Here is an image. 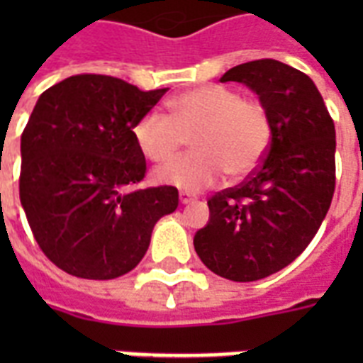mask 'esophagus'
<instances>
[{
  "mask_svg": "<svg viewBox=\"0 0 363 363\" xmlns=\"http://www.w3.org/2000/svg\"><path fill=\"white\" fill-rule=\"evenodd\" d=\"M179 199H181L182 205L194 203V201H196V198H194L192 194H188V192H181V194H179Z\"/></svg>",
  "mask_w": 363,
  "mask_h": 363,
  "instance_id": "1",
  "label": "esophagus"
}]
</instances>
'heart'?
<instances>
[{
  "label": "heart",
  "mask_w": 363,
  "mask_h": 363,
  "mask_svg": "<svg viewBox=\"0 0 363 363\" xmlns=\"http://www.w3.org/2000/svg\"><path fill=\"white\" fill-rule=\"evenodd\" d=\"M167 107L171 115L148 111L131 130L143 156L156 164L171 162L192 135V154L154 173L162 184L198 192L224 173L241 179L258 167L269 148V111L258 98H242L235 88L205 84L171 98Z\"/></svg>",
  "instance_id": "1"
}]
</instances>
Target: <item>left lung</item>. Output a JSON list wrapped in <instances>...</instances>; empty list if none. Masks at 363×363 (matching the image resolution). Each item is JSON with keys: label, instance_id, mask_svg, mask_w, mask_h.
Masks as SVG:
<instances>
[{"label": "left lung", "instance_id": "1", "mask_svg": "<svg viewBox=\"0 0 363 363\" xmlns=\"http://www.w3.org/2000/svg\"><path fill=\"white\" fill-rule=\"evenodd\" d=\"M220 81L258 94L273 135L241 184L209 198L194 247L213 273L250 282L292 264L318 232L335 190V125L315 82L292 65L254 60Z\"/></svg>", "mask_w": 363, "mask_h": 363}]
</instances>
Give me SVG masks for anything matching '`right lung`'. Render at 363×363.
Segmentation results:
<instances>
[{
    "label": "right lung",
    "instance_id": "1",
    "mask_svg": "<svg viewBox=\"0 0 363 363\" xmlns=\"http://www.w3.org/2000/svg\"><path fill=\"white\" fill-rule=\"evenodd\" d=\"M165 92L82 73L37 99L20 143V203L39 248L65 273L125 275L147 252L154 224L177 209L175 186L133 188L147 162L131 130Z\"/></svg>",
    "mask_w": 363,
    "mask_h": 363
}]
</instances>
